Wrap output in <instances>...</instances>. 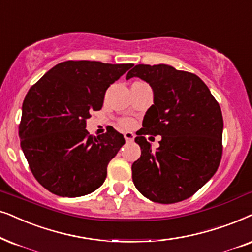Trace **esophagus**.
<instances>
[{
  "label": "esophagus",
  "mask_w": 252,
  "mask_h": 252,
  "mask_svg": "<svg viewBox=\"0 0 252 252\" xmlns=\"http://www.w3.org/2000/svg\"><path fill=\"white\" fill-rule=\"evenodd\" d=\"M124 136H125V140L127 142H132L134 141V138H135V134L132 132H126L124 134Z\"/></svg>",
  "instance_id": "esophagus-1"
}]
</instances>
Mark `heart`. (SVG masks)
I'll list each match as a JSON object with an SVG mask.
<instances>
[{"label":"heart","mask_w":252,"mask_h":252,"mask_svg":"<svg viewBox=\"0 0 252 252\" xmlns=\"http://www.w3.org/2000/svg\"><path fill=\"white\" fill-rule=\"evenodd\" d=\"M133 122L132 120H124L123 122V126L124 127H132L133 126Z\"/></svg>","instance_id":"heart-1"}]
</instances>
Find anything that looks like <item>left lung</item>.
<instances>
[{
	"label": "left lung",
	"mask_w": 252,
	"mask_h": 252,
	"mask_svg": "<svg viewBox=\"0 0 252 252\" xmlns=\"http://www.w3.org/2000/svg\"><path fill=\"white\" fill-rule=\"evenodd\" d=\"M139 77L152 87L154 104L135 142L141 156L132 164L140 193L159 204L190 198L213 177L221 161L223 119L210 89L197 75L169 64H138L126 80ZM146 133L161 135L152 151Z\"/></svg>",
	"instance_id": "1"
}]
</instances>
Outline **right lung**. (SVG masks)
<instances>
[{"label":"right lung","instance_id":"add662e5","mask_svg":"<svg viewBox=\"0 0 252 252\" xmlns=\"http://www.w3.org/2000/svg\"><path fill=\"white\" fill-rule=\"evenodd\" d=\"M132 63L64 61L29 90L22 106L21 147L35 179L60 197H81L97 190L107 164L125 143L110 128L89 135L87 119L102 109L107 88Z\"/></svg>","mask_w":252,"mask_h":252}]
</instances>
